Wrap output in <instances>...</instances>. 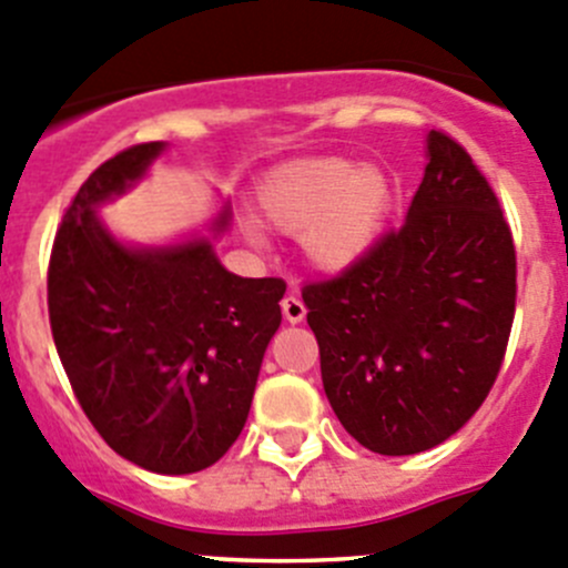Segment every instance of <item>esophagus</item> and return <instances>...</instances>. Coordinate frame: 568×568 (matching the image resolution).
<instances>
[{"label":"esophagus","instance_id":"esophagus-1","mask_svg":"<svg viewBox=\"0 0 568 568\" xmlns=\"http://www.w3.org/2000/svg\"><path fill=\"white\" fill-rule=\"evenodd\" d=\"M281 312H284V317H287L290 323H301L306 317V306L304 301H301V295L295 293H287L284 295V301H281Z\"/></svg>","mask_w":568,"mask_h":568}]
</instances>
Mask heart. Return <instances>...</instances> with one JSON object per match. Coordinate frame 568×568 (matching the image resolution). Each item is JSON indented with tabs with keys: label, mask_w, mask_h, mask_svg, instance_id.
Returning a JSON list of instances; mask_svg holds the SVG:
<instances>
[{
	"label": "heart",
	"mask_w": 568,
	"mask_h": 568,
	"mask_svg": "<svg viewBox=\"0 0 568 568\" xmlns=\"http://www.w3.org/2000/svg\"><path fill=\"white\" fill-rule=\"evenodd\" d=\"M258 214L284 234H301L306 258L321 270L359 262L385 229L393 186L376 166L343 159H304L275 166L256 186Z\"/></svg>",
	"instance_id": "obj_1"
}]
</instances>
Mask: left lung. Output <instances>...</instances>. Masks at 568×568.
Instances as JSON below:
<instances>
[{
	"label": "left lung",
	"mask_w": 568,
	"mask_h": 568,
	"mask_svg": "<svg viewBox=\"0 0 568 568\" xmlns=\"http://www.w3.org/2000/svg\"><path fill=\"white\" fill-rule=\"evenodd\" d=\"M402 229L332 278L306 281L328 404L376 455H418L488 398L516 315V245L460 142L432 128Z\"/></svg>",
	"instance_id": "left-lung-1"
}]
</instances>
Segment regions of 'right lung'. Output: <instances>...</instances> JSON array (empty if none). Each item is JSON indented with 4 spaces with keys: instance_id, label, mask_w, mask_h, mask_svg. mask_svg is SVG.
I'll return each mask as SVG.
<instances>
[{
    "instance_id": "obj_1",
    "label": "right lung",
    "mask_w": 568,
    "mask_h": 568,
    "mask_svg": "<svg viewBox=\"0 0 568 568\" xmlns=\"http://www.w3.org/2000/svg\"><path fill=\"white\" fill-rule=\"evenodd\" d=\"M161 148L133 144L85 178L52 242L47 306L69 385L102 440L148 471L192 474L240 437L287 284L229 273L206 240L131 251L102 229L97 203Z\"/></svg>"
}]
</instances>
